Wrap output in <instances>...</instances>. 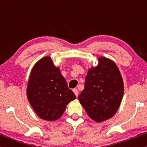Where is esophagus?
I'll return each mask as SVG.
<instances>
[{
  "label": "esophagus",
  "instance_id": "esophagus-1",
  "mask_svg": "<svg viewBox=\"0 0 147 147\" xmlns=\"http://www.w3.org/2000/svg\"><path fill=\"white\" fill-rule=\"evenodd\" d=\"M73 91H74V93H75V95H76V96L77 97L78 96V94H79V91H78V90L76 89V88H74V89L73 90Z\"/></svg>",
  "mask_w": 147,
  "mask_h": 147
}]
</instances>
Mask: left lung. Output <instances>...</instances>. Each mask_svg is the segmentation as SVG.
<instances>
[{"instance_id":"1","label":"left lung","mask_w":147,"mask_h":147,"mask_svg":"<svg viewBox=\"0 0 147 147\" xmlns=\"http://www.w3.org/2000/svg\"><path fill=\"white\" fill-rule=\"evenodd\" d=\"M123 93L124 84L116 65L101 57L96 67L88 70L85 88L78 98L90 117L102 122L115 115Z\"/></svg>"}]
</instances>
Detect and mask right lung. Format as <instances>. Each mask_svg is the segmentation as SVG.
Wrapping results in <instances>:
<instances>
[{"instance_id": "right-lung-1", "label": "right lung", "mask_w": 147, "mask_h": 147, "mask_svg": "<svg viewBox=\"0 0 147 147\" xmlns=\"http://www.w3.org/2000/svg\"><path fill=\"white\" fill-rule=\"evenodd\" d=\"M27 97L39 117L47 121L59 119L67 104L76 98L59 69L49 57L39 60L32 68Z\"/></svg>"}]
</instances>
